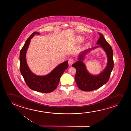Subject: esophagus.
Listing matches in <instances>:
<instances>
[{
	"instance_id": "34e87169",
	"label": "esophagus",
	"mask_w": 131,
	"mask_h": 131,
	"mask_svg": "<svg viewBox=\"0 0 131 131\" xmlns=\"http://www.w3.org/2000/svg\"><path fill=\"white\" fill-rule=\"evenodd\" d=\"M68 64L69 65H72L73 63L74 62V60L73 58H70L69 59H68Z\"/></svg>"
}]
</instances>
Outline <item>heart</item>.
Returning <instances> with one entry per match:
<instances>
[{"label": "heart", "instance_id": "heart-1", "mask_svg": "<svg viewBox=\"0 0 131 131\" xmlns=\"http://www.w3.org/2000/svg\"><path fill=\"white\" fill-rule=\"evenodd\" d=\"M79 40L80 41H83V38L81 37H80L79 38Z\"/></svg>", "mask_w": 131, "mask_h": 131}]
</instances>
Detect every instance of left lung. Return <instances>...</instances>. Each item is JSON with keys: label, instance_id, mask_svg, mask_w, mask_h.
<instances>
[{"label": "left lung", "instance_id": "left-lung-1", "mask_svg": "<svg viewBox=\"0 0 131 131\" xmlns=\"http://www.w3.org/2000/svg\"><path fill=\"white\" fill-rule=\"evenodd\" d=\"M99 34L100 38L97 41V45H99L92 49L101 47L106 52L108 56V64L105 69L97 75H93L88 72L82 61L85 54L91 49L81 52L78 56V60L72 65V66L77 70L75 77L76 84L80 89L84 91H91L97 90L106 84L109 81L114 67L112 49L106 41L103 34L100 32H99Z\"/></svg>", "mask_w": 131, "mask_h": 131}]
</instances>
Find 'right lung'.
Listing matches in <instances>:
<instances>
[{"label": "right lung", "instance_id": "add662e5", "mask_svg": "<svg viewBox=\"0 0 131 131\" xmlns=\"http://www.w3.org/2000/svg\"><path fill=\"white\" fill-rule=\"evenodd\" d=\"M35 34L39 35L40 34L36 32H33L26 41L20 51V71L27 86L30 89L41 93H50L57 87L61 75L68 68V62L65 61L59 64L47 75L39 76L33 73L27 65L26 54L30 40Z\"/></svg>", "mask_w": 131, "mask_h": 131}]
</instances>
